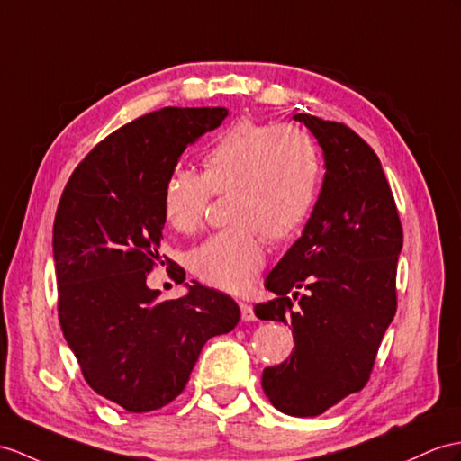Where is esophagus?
Returning <instances> with one entry per match:
<instances>
[{"mask_svg": "<svg viewBox=\"0 0 461 461\" xmlns=\"http://www.w3.org/2000/svg\"><path fill=\"white\" fill-rule=\"evenodd\" d=\"M240 317H242V321H254L256 319V315H254V309H252V305H249V303H240Z\"/></svg>", "mask_w": 461, "mask_h": 461, "instance_id": "esophagus-1", "label": "esophagus"}]
</instances>
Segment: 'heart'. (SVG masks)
Instances as JSON below:
<instances>
[{
	"label": "heart",
	"instance_id": "obj_1",
	"mask_svg": "<svg viewBox=\"0 0 461 461\" xmlns=\"http://www.w3.org/2000/svg\"><path fill=\"white\" fill-rule=\"evenodd\" d=\"M201 167V174L176 167L167 176L164 217L179 232H195L211 195L230 192L234 224L197 246L192 269L207 285L240 294L266 262L264 232L287 239L309 217L319 192V149L295 125L239 119L212 139Z\"/></svg>",
	"mask_w": 461,
	"mask_h": 461
}]
</instances>
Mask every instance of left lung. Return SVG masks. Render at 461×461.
<instances>
[{"label": "left lung", "mask_w": 461, "mask_h": 461, "mask_svg": "<svg viewBox=\"0 0 461 461\" xmlns=\"http://www.w3.org/2000/svg\"><path fill=\"white\" fill-rule=\"evenodd\" d=\"M294 119L315 134L327 174L301 239L266 277L277 297L254 312L291 324L295 340L284 364L264 369L266 397L291 417H317L372 374L397 311L402 227L372 146L344 122Z\"/></svg>", "instance_id": "8db88e82"}]
</instances>
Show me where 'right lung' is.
<instances>
[{"label": "right lung", "mask_w": 461, "mask_h": 461, "mask_svg": "<svg viewBox=\"0 0 461 461\" xmlns=\"http://www.w3.org/2000/svg\"><path fill=\"white\" fill-rule=\"evenodd\" d=\"M227 115L224 107H164L127 122L77 164L56 209L64 339L87 385L129 412L172 402L203 344L240 321L237 301L217 289L194 282L185 297L160 301L146 285L160 260L166 179ZM167 272L185 279L177 264Z\"/></svg>", "instance_id": "1"}]
</instances>
